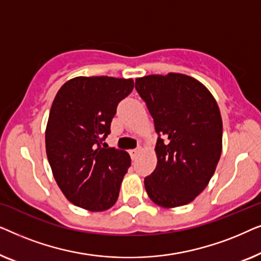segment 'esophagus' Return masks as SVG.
<instances>
[{
	"instance_id": "1",
	"label": "esophagus",
	"mask_w": 261,
	"mask_h": 261,
	"mask_svg": "<svg viewBox=\"0 0 261 261\" xmlns=\"http://www.w3.org/2000/svg\"><path fill=\"white\" fill-rule=\"evenodd\" d=\"M140 152H141V148H135V149H130L129 151V154H130V156H132V159H137L138 158V155L140 154Z\"/></svg>"
}]
</instances>
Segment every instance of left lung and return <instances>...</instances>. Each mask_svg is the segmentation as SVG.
I'll use <instances>...</instances> for the list:
<instances>
[{"label": "left lung", "instance_id": "left-lung-1", "mask_svg": "<svg viewBox=\"0 0 261 261\" xmlns=\"http://www.w3.org/2000/svg\"><path fill=\"white\" fill-rule=\"evenodd\" d=\"M135 89L154 121L156 167L145 178L148 197L163 208L194 201L206 188L222 152V117L208 89L183 73L149 74Z\"/></svg>", "mask_w": 261, "mask_h": 261}]
</instances>
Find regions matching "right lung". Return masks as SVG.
Masks as SVG:
<instances>
[{"mask_svg":"<svg viewBox=\"0 0 261 261\" xmlns=\"http://www.w3.org/2000/svg\"><path fill=\"white\" fill-rule=\"evenodd\" d=\"M133 88L132 78L81 76L63 84L53 99L46 154L59 189L80 208L105 212L117 201L130 156L102 142L117 105Z\"/></svg>","mask_w":261,"mask_h":261,"instance_id":"right-lung-1","label":"right lung"}]
</instances>
